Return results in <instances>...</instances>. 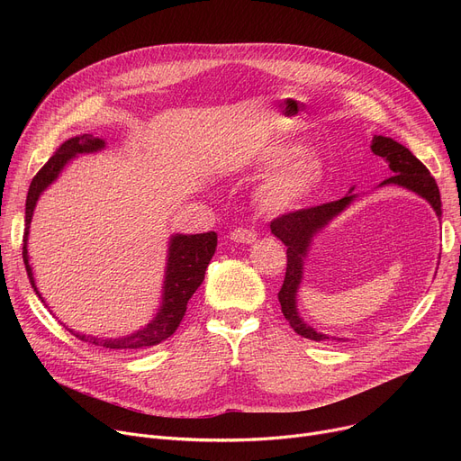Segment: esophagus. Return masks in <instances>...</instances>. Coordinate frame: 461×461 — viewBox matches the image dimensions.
I'll return each mask as SVG.
<instances>
[{
	"mask_svg": "<svg viewBox=\"0 0 461 461\" xmlns=\"http://www.w3.org/2000/svg\"><path fill=\"white\" fill-rule=\"evenodd\" d=\"M256 233L252 230H247V228H237L230 233V239L233 240V243H243V245H250L256 240Z\"/></svg>",
	"mask_w": 461,
	"mask_h": 461,
	"instance_id": "esophagus-1",
	"label": "esophagus"
}]
</instances>
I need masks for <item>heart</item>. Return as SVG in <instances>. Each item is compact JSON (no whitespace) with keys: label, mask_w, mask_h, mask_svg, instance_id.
Instances as JSON below:
<instances>
[{"label":"heart","mask_w":461,"mask_h":461,"mask_svg":"<svg viewBox=\"0 0 461 461\" xmlns=\"http://www.w3.org/2000/svg\"><path fill=\"white\" fill-rule=\"evenodd\" d=\"M303 145L287 141H271L254 155L258 167H275L259 185L256 200L259 207L273 214L299 209L316 194L325 181V164L320 157L306 153Z\"/></svg>","instance_id":"b5f03b06"}]
</instances>
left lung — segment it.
I'll list each match as a JSON object with an SVG mask.
<instances>
[{"label": "left lung", "instance_id": "1", "mask_svg": "<svg viewBox=\"0 0 461 461\" xmlns=\"http://www.w3.org/2000/svg\"><path fill=\"white\" fill-rule=\"evenodd\" d=\"M372 153L381 157L386 164H389L393 177L384 179L379 186L384 185H398L403 186L411 192L419 194L420 198H424L441 218V196H439V188L435 185V179L429 176L428 167L411 153L407 148H403L402 143H398L393 138L386 136H374L372 138ZM355 186L349 188V194L342 200L323 203L318 207H310V209H301L295 212H287L282 214L271 222V231L275 237H278L282 243L287 247V267H285V278L282 284V289L278 292V301L282 306L284 318L287 323L292 325V329L304 336L310 338V340L316 342H327V340H338V342H346V338H336V336H327L313 327H310L299 313L297 308V295H299V287L303 282L304 275V261L308 258L310 247L313 243V237H316L323 228H327L334 218L344 212L353 200L357 198V194H351Z\"/></svg>", "mask_w": 461, "mask_h": 461}]
</instances>
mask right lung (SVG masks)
Segmentation results:
<instances>
[{
	"instance_id": "add662e5",
	"label": "right lung",
	"mask_w": 461,
	"mask_h": 461,
	"mask_svg": "<svg viewBox=\"0 0 461 461\" xmlns=\"http://www.w3.org/2000/svg\"><path fill=\"white\" fill-rule=\"evenodd\" d=\"M104 148H106V141L103 138H95L93 134H80L75 138H68L39 169V174L33 177L30 185L28 200H26V231H23L22 258H23V265H26L28 278L32 282L33 292L41 299V303H44V306L48 304L35 284L33 269L30 265V252H28V240H30L28 237H30L33 211L37 207L41 194L59 177V174L72 158H77L78 155L99 153ZM214 250H216L214 231L196 233V235L174 233L167 240L160 306H158V312L155 313V318L148 325H143L141 329L119 338H99L91 334H82L67 327L68 332L75 334L78 340H84L95 346H103L106 349H119V351L148 349L164 342L166 338H169L177 330L186 312V303L202 285L205 278V269L211 258L214 256Z\"/></svg>"
}]
</instances>
